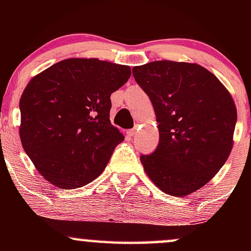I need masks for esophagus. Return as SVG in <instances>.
I'll return each mask as SVG.
<instances>
[{
	"label": "esophagus",
	"instance_id": "1",
	"mask_svg": "<svg viewBox=\"0 0 251 251\" xmlns=\"http://www.w3.org/2000/svg\"><path fill=\"white\" fill-rule=\"evenodd\" d=\"M135 133H137V128H132V129H128V131H127V134L131 135V137H132V135H134Z\"/></svg>",
	"mask_w": 251,
	"mask_h": 251
}]
</instances>
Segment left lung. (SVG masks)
Wrapping results in <instances>:
<instances>
[{"mask_svg": "<svg viewBox=\"0 0 251 251\" xmlns=\"http://www.w3.org/2000/svg\"><path fill=\"white\" fill-rule=\"evenodd\" d=\"M132 72L153 105L159 129L157 150L140 157L146 175L175 197L197 191L232 150L237 111L231 94L197 63L162 60Z\"/></svg>", "mask_w": 251, "mask_h": 251, "instance_id": "left-lung-1", "label": "left lung"}]
</instances>
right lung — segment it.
<instances>
[{"mask_svg":"<svg viewBox=\"0 0 251 251\" xmlns=\"http://www.w3.org/2000/svg\"><path fill=\"white\" fill-rule=\"evenodd\" d=\"M129 76V66L72 57L28 82L20 99V138L46 180L67 190L99 177L124 140L109 120L111 94Z\"/></svg>","mask_w":251,"mask_h":251,"instance_id":"add662e5","label":"right lung"}]
</instances>
